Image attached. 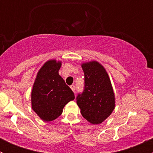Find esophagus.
Wrapping results in <instances>:
<instances>
[{
    "mask_svg": "<svg viewBox=\"0 0 153 153\" xmlns=\"http://www.w3.org/2000/svg\"><path fill=\"white\" fill-rule=\"evenodd\" d=\"M70 88H71V89H72V90L74 92H75V85H71L70 86Z\"/></svg>",
    "mask_w": 153,
    "mask_h": 153,
    "instance_id": "esophagus-1",
    "label": "esophagus"
}]
</instances>
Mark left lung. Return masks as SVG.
Returning a JSON list of instances; mask_svg holds the SVG:
<instances>
[{
  "label": "left lung",
  "mask_w": 153,
  "mask_h": 153,
  "mask_svg": "<svg viewBox=\"0 0 153 153\" xmlns=\"http://www.w3.org/2000/svg\"><path fill=\"white\" fill-rule=\"evenodd\" d=\"M84 86L76 102L82 116L92 124H98L110 115L115 108V96L108 74L96 61L82 64Z\"/></svg>",
  "instance_id": "8db88e82"
}]
</instances>
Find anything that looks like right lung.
<instances>
[{
  "label": "right lung",
  "instance_id": "right-lung-1",
  "mask_svg": "<svg viewBox=\"0 0 153 153\" xmlns=\"http://www.w3.org/2000/svg\"><path fill=\"white\" fill-rule=\"evenodd\" d=\"M61 63L49 61L41 67L32 91V107L46 121L55 120L61 115L63 108L75 95L58 74Z\"/></svg>",
  "mask_w": 153,
  "mask_h": 153
}]
</instances>
